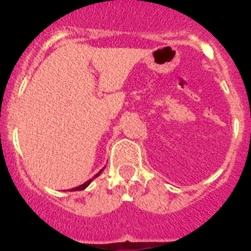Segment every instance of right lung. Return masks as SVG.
<instances>
[{
	"label": "right lung",
	"mask_w": 251,
	"mask_h": 251,
	"mask_svg": "<svg viewBox=\"0 0 251 251\" xmlns=\"http://www.w3.org/2000/svg\"><path fill=\"white\" fill-rule=\"evenodd\" d=\"M102 171V169H101ZM101 171L99 172L98 175H95L94 176V178H96V177H98L99 175H100V173H101ZM94 178H91V179H88V181H87V182H84V183H82V185H80V186H78V187H74V189H70V191H76V190H84V189H86L87 186H88V185H90L91 182H92V179Z\"/></svg>",
	"instance_id": "1"
}]
</instances>
